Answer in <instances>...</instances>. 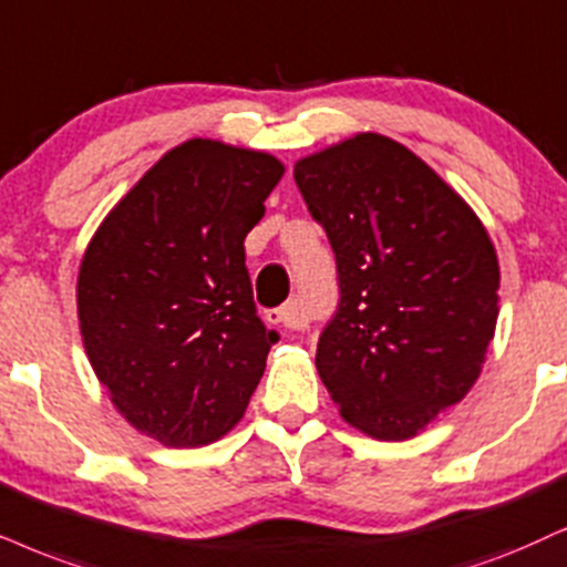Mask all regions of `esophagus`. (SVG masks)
Returning a JSON list of instances; mask_svg holds the SVG:
<instances>
[{
  "instance_id": "obj_1",
  "label": "esophagus",
  "mask_w": 567,
  "mask_h": 567,
  "mask_svg": "<svg viewBox=\"0 0 567 567\" xmlns=\"http://www.w3.org/2000/svg\"><path fill=\"white\" fill-rule=\"evenodd\" d=\"M267 321L275 327H285V329H303L306 327V317L300 311L298 303H285L279 308H271L267 311Z\"/></svg>"
}]
</instances>
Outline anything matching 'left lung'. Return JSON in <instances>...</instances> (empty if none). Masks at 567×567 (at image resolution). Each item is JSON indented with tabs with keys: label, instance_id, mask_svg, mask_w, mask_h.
Returning a JSON list of instances; mask_svg holds the SVG:
<instances>
[{
	"label": "left lung",
	"instance_id": "left-lung-1",
	"mask_svg": "<svg viewBox=\"0 0 567 567\" xmlns=\"http://www.w3.org/2000/svg\"><path fill=\"white\" fill-rule=\"evenodd\" d=\"M337 261L317 369L350 426L411 440L474 386L499 264L471 206L403 143L361 133L292 169Z\"/></svg>",
	"mask_w": 567,
	"mask_h": 567
}]
</instances>
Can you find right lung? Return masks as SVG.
Returning a JSON list of instances; mask_svg holds the SVG:
<instances>
[{"label":"right lung","instance_id":"obj_1","mask_svg":"<svg viewBox=\"0 0 567 567\" xmlns=\"http://www.w3.org/2000/svg\"><path fill=\"white\" fill-rule=\"evenodd\" d=\"M282 175V162L264 152L185 141L85 248V353L114 408L167 447L230 432L279 340L256 313L243 240Z\"/></svg>","mask_w":567,"mask_h":567}]
</instances>
